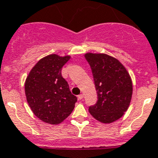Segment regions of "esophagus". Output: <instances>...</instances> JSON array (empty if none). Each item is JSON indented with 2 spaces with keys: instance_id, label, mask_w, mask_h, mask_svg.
<instances>
[{
  "instance_id": "esophagus-1",
  "label": "esophagus",
  "mask_w": 158,
  "mask_h": 158,
  "mask_svg": "<svg viewBox=\"0 0 158 158\" xmlns=\"http://www.w3.org/2000/svg\"><path fill=\"white\" fill-rule=\"evenodd\" d=\"M83 98H84V94H79V96H78V98H79V100L83 99Z\"/></svg>"
}]
</instances>
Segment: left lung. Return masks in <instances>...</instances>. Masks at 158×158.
Wrapping results in <instances>:
<instances>
[{
  "mask_svg": "<svg viewBox=\"0 0 158 158\" xmlns=\"http://www.w3.org/2000/svg\"><path fill=\"white\" fill-rule=\"evenodd\" d=\"M91 67L98 102L89 106L97 120L110 124L122 117L130 106L133 84L125 67L116 58L104 53L84 55Z\"/></svg>",
  "mask_w": 158,
  "mask_h": 158,
  "instance_id": "8db88e82",
  "label": "left lung"
}]
</instances>
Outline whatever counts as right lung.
<instances>
[{"mask_svg":"<svg viewBox=\"0 0 158 158\" xmlns=\"http://www.w3.org/2000/svg\"><path fill=\"white\" fill-rule=\"evenodd\" d=\"M69 59L70 56L48 55L38 60L26 78L24 90L28 106L43 122L60 124L74 110L77 98L61 75L62 67Z\"/></svg>","mask_w":158,"mask_h":158,"instance_id":"1","label":"right lung"}]
</instances>
